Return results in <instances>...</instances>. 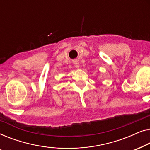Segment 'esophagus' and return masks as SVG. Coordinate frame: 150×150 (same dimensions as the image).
Here are the masks:
<instances>
[{
    "mask_svg": "<svg viewBox=\"0 0 150 150\" xmlns=\"http://www.w3.org/2000/svg\"><path fill=\"white\" fill-rule=\"evenodd\" d=\"M74 64H75V67H76V68H79V62H75Z\"/></svg>",
    "mask_w": 150,
    "mask_h": 150,
    "instance_id": "1",
    "label": "esophagus"
}]
</instances>
